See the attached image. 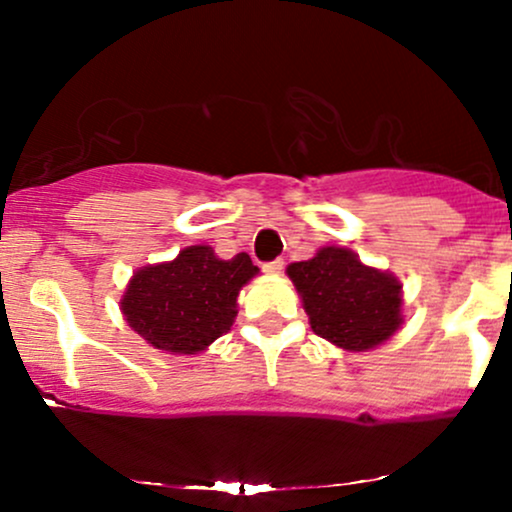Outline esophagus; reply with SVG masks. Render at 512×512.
Instances as JSON below:
<instances>
[{
    "label": "esophagus",
    "mask_w": 512,
    "mask_h": 512,
    "mask_svg": "<svg viewBox=\"0 0 512 512\" xmlns=\"http://www.w3.org/2000/svg\"><path fill=\"white\" fill-rule=\"evenodd\" d=\"M264 272H267V274H279L281 272V269H284V260H274V262H267V264H264Z\"/></svg>",
    "instance_id": "esophagus-1"
}]
</instances>
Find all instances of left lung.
<instances>
[{
  "label": "left lung",
  "mask_w": 512,
  "mask_h": 512,
  "mask_svg": "<svg viewBox=\"0 0 512 512\" xmlns=\"http://www.w3.org/2000/svg\"><path fill=\"white\" fill-rule=\"evenodd\" d=\"M301 293L310 327L344 351H368L402 327V284L366 267L346 248H322L313 260L286 267Z\"/></svg>",
  "instance_id": "8db88e82"
}]
</instances>
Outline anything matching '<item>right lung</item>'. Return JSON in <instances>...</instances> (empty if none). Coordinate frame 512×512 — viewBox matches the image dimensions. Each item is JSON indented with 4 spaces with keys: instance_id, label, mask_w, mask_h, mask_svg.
Masks as SVG:
<instances>
[{
    "instance_id": "obj_1",
    "label": "right lung",
    "mask_w": 512,
    "mask_h": 512,
    "mask_svg": "<svg viewBox=\"0 0 512 512\" xmlns=\"http://www.w3.org/2000/svg\"><path fill=\"white\" fill-rule=\"evenodd\" d=\"M257 272L245 252L219 260L209 245H190L173 262L134 272L120 301L122 315L156 349L199 354L231 330L238 293Z\"/></svg>"
}]
</instances>
